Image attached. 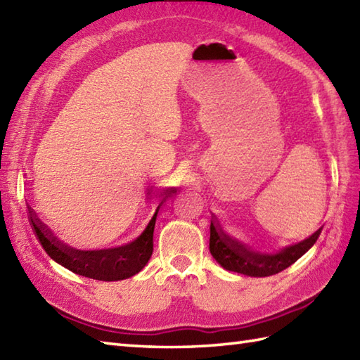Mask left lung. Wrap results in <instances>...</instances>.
<instances>
[{
    "instance_id": "obj_1",
    "label": "left lung",
    "mask_w": 360,
    "mask_h": 360,
    "mask_svg": "<svg viewBox=\"0 0 360 360\" xmlns=\"http://www.w3.org/2000/svg\"><path fill=\"white\" fill-rule=\"evenodd\" d=\"M322 227L312 233L308 238L300 243L290 244L277 252H259L254 250L246 244L229 236L221 229L217 218H212L210 223V254L217 259L218 264L224 267L226 271L238 272L249 277H269V275L278 274L294 264L298 258L307 254L314 246Z\"/></svg>"
}]
</instances>
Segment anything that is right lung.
<instances>
[{"label": "right lung", "instance_id": "obj_1", "mask_svg": "<svg viewBox=\"0 0 360 360\" xmlns=\"http://www.w3.org/2000/svg\"><path fill=\"white\" fill-rule=\"evenodd\" d=\"M174 192V187L164 188L160 192L162 201L159 202L155 215L151 217L147 227L143 229V232L136 240L122 244V246L117 248L97 250H82L68 246V244L58 240L52 233L48 226L43 224V221H40V218L37 217V213L32 209H27L34 232L37 233L38 240H40L46 254L53 262L62 264L74 274L83 275V277L102 281H117L133 277V275L141 272L145 264L148 263L153 254V232H155L158 212L162 202ZM147 195H150V192Z\"/></svg>", "mask_w": 360, "mask_h": 360}]
</instances>
